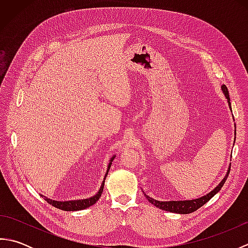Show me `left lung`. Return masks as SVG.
<instances>
[{
  "mask_svg": "<svg viewBox=\"0 0 248 248\" xmlns=\"http://www.w3.org/2000/svg\"><path fill=\"white\" fill-rule=\"evenodd\" d=\"M223 92L225 93L226 98L228 99V103H229V107H230V98H229V92H228V88L226 87V85L222 86ZM231 108V107H230ZM230 172V168L228 170L227 175L223 179L222 182H220L218 186L215 187L212 192H210L209 194L205 195V196L202 197V198H198V199H194V200H186V202H157L155 199H152L151 197L147 196L146 194L145 197L148 199V202L152 204H155L156 208H159L161 210H164V211H168V212H172V213H180V214H187V213H192L194 211H196L197 209H199L200 207H202V205L208 202L210 199H211L215 194L217 192H219V189L223 187L224 183L226 182V179H227L228 175Z\"/></svg>",
  "mask_w": 248,
  "mask_h": 248,
  "instance_id": "left-lung-1",
  "label": "left lung"
}]
</instances>
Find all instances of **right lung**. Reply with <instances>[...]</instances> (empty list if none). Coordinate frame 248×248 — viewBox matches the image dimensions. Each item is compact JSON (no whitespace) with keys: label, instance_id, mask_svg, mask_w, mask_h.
<instances>
[{"label":"right lung","instance_id":"1","mask_svg":"<svg viewBox=\"0 0 248 248\" xmlns=\"http://www.w3.org/2000/svg\"><path fill=\"white\" fill-rule=\"evenodd\" d=\"M113 160H114V156L109 161V164H108V171H107V173H105L104 180H105V178H107V176H108V170H109V168H110V165H112ZM104 180L102 182L101 187H100V189H99L98 194H96L93 197L88 198V199L75 200V202H55V200H52V199L46 198V197L43 196V195H41V197H44V199L46 200V202L52 204V205H53V207H55L57 209L64 210V211H78V210H83V209H86L88 207H91V205L94 204V203L98 202V199L100 198V196H101L102 191H103Z\"/></svg>","mask_w":248,"mask_h":248}]
</instances>
